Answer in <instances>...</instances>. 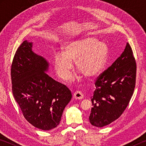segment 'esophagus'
<instances>
[{
  "mask_svg": "<svg viewBox=\"0 0 146 146\" xmlns=\"http://www.w3.org/2000/svg\"><path fill=\"white\" fill-rule=\"evenodd\" d=\"M73 97L75 99H82L84 98V95L82 93V92L80 91H76L73 94Z\"/></svg>",
  "mask_w": 146,
  "mask_h": 146,
  "instance_id": "34e87169",
  "label": "esophagus"
}]
</instances>
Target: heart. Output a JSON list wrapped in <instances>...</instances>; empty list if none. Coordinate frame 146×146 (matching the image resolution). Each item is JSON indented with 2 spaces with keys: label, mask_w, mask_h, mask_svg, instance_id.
Wrapping results in <instances>:
<instances>
[{
  "label": "heart",
  "mask_w": 146,
  "mask_h": 146,
  "mask_svg": "<svg viewBox=\"0 0 146 146\" xmlns=\"http://www.w3.org/2000/svg\"><path fill=\"white\" fill-rule=\"evenodd\" d=\"M63 53H56L53 57V67L56 75L65 80L75 68L86 78L97 76L104 67L108 54L107 45L91 36H83L64 44ZM80 78L79 75L70 77L71 82Z\"/></svg>",
  "instance_id": "obj_1"
}]
</instances>
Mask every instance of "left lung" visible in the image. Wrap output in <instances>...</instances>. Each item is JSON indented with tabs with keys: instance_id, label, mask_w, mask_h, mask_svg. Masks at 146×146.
<instances>
[{
	"instance_id": "left-lung-1",
	"label": "left lung",
	"mask_w": 146,
	"mask_h": 146,
	"mask_svg": "<svg viewBox=\"0 0 146 146\" xmlns=\"http://www.w3.org/2000/svg\"><path fill=\"white\" fill-rule=\"evenodd\" d=\"M136 74L135 58L127 43L121 55L96 80V90L91 97V125L102 127L120 117L134 92Z\"/></svg>"
}]
</instances>
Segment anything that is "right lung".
<instances>
[{
    "label": "right lung",
    "mask_w": 146,
    "mask_h": 146,
    "mask_svg": "<svg viewBox=\"0 0 146 146\" xmlns=\"http://www.w3.org/2000/svg\"><path fill=\"white\" fill-rule=\"evenodd\" d=\"M48 67L46 59L32 51V42L24 40L15 54L11 68L12 92L24 118L44 131L60 123L72 97L65 85L45 73Z\"/></svg>",
    "instance_id": "obj_1"
}]
</instances>
